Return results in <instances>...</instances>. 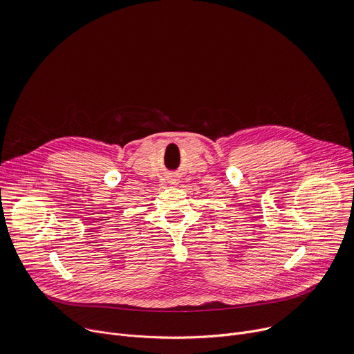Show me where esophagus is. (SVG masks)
Here are the masks:
<instances>
[{"label":"esophagus","instance_id":"1","mask_svg":"<svg viewBox=\"0 0 354 354\" xmlns=\"http://www.w3.org/2000/svg\"><path fill=\"white\" fill-rule=\"evenodd\" d=\"M168 180H169V183H171V185H178V175L171 174V175L168 176Z\"/></svg>","mask_w":354,"mask_h":354}]
</instances>
